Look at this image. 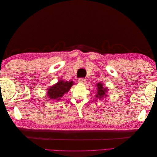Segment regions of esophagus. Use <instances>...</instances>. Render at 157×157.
<instances>
[{"mask_svg":"<svg viewBox=\"0 0 157 157\" xmlns=\"http://www.w3.org/2000/svg\"><path fill=\"white\" fill-rule=\"evenodd\" d=\"M78 82L81 83V84H85L86 82V80L84 78H80L78 79Z\"/></svg>","mask_w":157,"mask_h":157,"instance_id":"obj_1","label":"esophagus"}]
</instances>
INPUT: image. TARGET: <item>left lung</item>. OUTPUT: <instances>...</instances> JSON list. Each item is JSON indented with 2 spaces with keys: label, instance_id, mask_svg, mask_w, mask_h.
<instances>
[{
  "label": "left lung",
  "instance_id": "1",
  "mask_svg": "<svg viewBox=\"0 0 157 157\" xmlns=\"http://www.w3.org/2000/svg\"><path fill=\"white\" fill-rule=\"evenodd\" d=\"M97 94L96 95V97L99 99H102L104 96H107L106 93L107 92V90L106 88L103 87V84L101 83H98L97 84Z\"/></svg>",
  "mask_w": 157,
  "mask_h": 157
}]
</instances>
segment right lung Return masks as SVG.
<instances>
[{
	"label": "right lung",
	"instance_id": "add662e5",
	"mask_svg": "<svg viewBox=\"0 0 157 157\" xmlns=\"http://www.w3.org/2000/svg\"><path fill=\"white\" fill-rule=\"evenodd\" d=\"M73 81H63L61 80L56 84L50 87L47 91V95L51 99L59 100L65 94H67L73 84Z\"/></svg>",
	"mask_w": 157,
	"mask_h": 157
}]
</instances>
